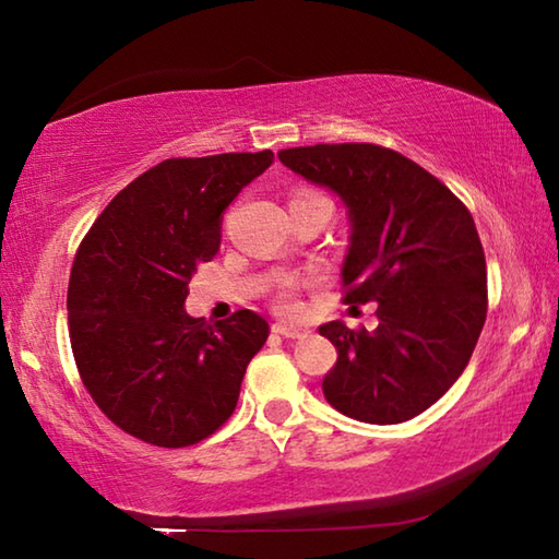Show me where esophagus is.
<instances>
[{"mask_svg": "<svg viewBox=\"0 0 559 559\" xmlns=\"http://www.w3.org/2000/svg\"><path fill=\"white\" fill-rule=\"evenodd\" d=\"M273 333H278L283 337H306L308 335V328L288 325V323H276V325H273Z\"/></svg>", "mask_w": 559, "mask_h": 559, "instance_id": "34e87169", "label": "esophagus"}]
</instances>
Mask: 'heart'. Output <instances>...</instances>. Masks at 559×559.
I'll return each instance as SVG.
<instances>
[{
    "label": "heart",
    "mask_w": 559,
    "mask_h": 559,
    "mask_svg": "<svg viewBox=\"0 0 559 559\" xmlns=\"http://www.w3.org/2000/svg\"><path fill=\"white\" fill-rule=\"evenodd\" d=\"M276 300H278V308L281 310H296V293H293L290 283H283Z\"/></svg>",
    "instance_id": "heart-1"
}]
</instances>
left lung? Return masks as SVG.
Instances as JSON below:
<instances>
[{
    "label": "left lung",
    "mask_w": 559,
    "mask_h": 559,
    "mask_svg": "<svg viewBox=\"0 0 559 559\" xmlns=\"http://www.w3.org/2000/svg\"><path fill=\"white\" fill-rule=\"evenodd\" d=\"M278 159L347 210V302H377L380 325H320L337 349L323 394L365 424L427 412L466 370L486 323V257L471 212L447 185L380 145L281 150Z\"/></svg>",
    "instance_id": "obj_1"
}]
</instances>
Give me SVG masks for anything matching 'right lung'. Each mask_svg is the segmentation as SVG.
Segmentation results:
<instances>
[{
    "mask_svg": "<svg viewBox=\"0 0 559 559\" xmlns=\"http://www.w3.org/2000/svg\"><path fill=\"white\" fill-rule=\"evenodd\" d=\"M271 150L165 159L116 194L75 253L69 333L93 402L122 431L189 447L229 419L269 323L239 310L206 323L189 281L222 243V219L266 173Z\"/></svg>",
    "mask_w": 559,
    "mask_h": 559,
    "instance_id": "right-lung-1",
    "label": "right lung"
}]
</instances>
